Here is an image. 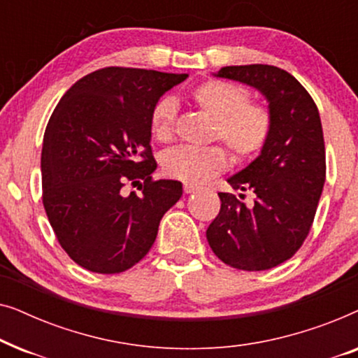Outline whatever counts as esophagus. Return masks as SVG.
Returning <instances> with one entry per match:
<instances>
[{
	"mask_svg": "<svg viewBox=\"0 0 358 358\" xmlns=\"http://www.w3.org/2000/svg\"><path fill=\"white\" fill-rule=\"evenodd\" d=\"M197 190H199L197 185L184 184V192H185V194H194V192H197Z\"/></svg>",
	"mask_w": 358,
	"mask_h": 358,
	"instance_id": "34e87169",
	"label": "esophagus"
}]
</instances>
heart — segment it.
<instances>
[{
    "label": "heart",
    "mask_w": 358,
    "mask_h": 358,
    "mask_svg": "<svg viewBox=\"0 0 358 358\" xmlns=\"http://www.w3.org/2000/svg\"><path fill=\"white\" fill-rule=\"evenodd\" d=\"M192 102L215 120L213 138L222 140L236 163H248L266 148L273 129L271 107L251 101L241 85L208 80L190 92ZM178 104L173 97H161L151 109L150 127L156 140L169 141L174 134ZM228 153L222 146H178L161 159L164 174L185 184H202L228 168Z\"/></svg>",
    "instance_id": "b5f03b06"
}]
</instances>
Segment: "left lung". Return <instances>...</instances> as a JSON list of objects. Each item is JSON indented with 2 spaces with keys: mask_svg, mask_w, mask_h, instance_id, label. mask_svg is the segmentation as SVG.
Returning <instances> with one entry per match:
<instances>
[{
  "mask_svg": "<svg viewBox=\"0 0 358 358\" xmlns=\"http://www.w3.org/2000/svg\"><path fill=\"white\" fill-rule=\"evenodd\" d=\"M215 76L261 91L272 110L273 129L261 155L228 179L234 190L252 192L254 203L246 207L236 195L218 192L222 208L210 223L207 239L227 266L267 271L301 248L315 220L326 180L320 112L300 81L282 68L224 66Z\"/></svg>",
  "mask_w": 358,
  "mask_h": 358,
  "instance_id": "left-lung-1",
  "label": "left lung"
}]
</instances>
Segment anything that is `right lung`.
<instances>
[{"mask_svg":"<svg viewBox=\"0 0 358 358\" xmlns=\"http://www.w3.org/2000/svg\"><path fill=\"white\" fill-rule=\"evenodd\" d=\"M189 75L107 66L76 81L48 120L42 202L55 236L78 266L119 273L153 246L163 215L182 195L179 180H155L151 109ZM142 194L124 196L127 182Z\"/></svg>","mask_w":358,"mask_h":358,"instance_id":"add662e5","label":"right lung"}]
</instances>
